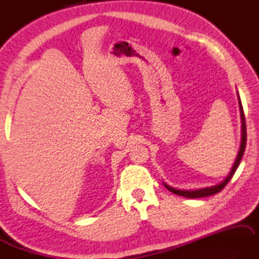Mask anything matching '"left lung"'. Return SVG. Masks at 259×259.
Returning <instances> with one entry per match:
<instances>
[{"instance_id":"obj_1","label":"left lung","mask_w":259,"mask_h":259,"mask_svg":"<svg viewBox=\"0 0 259 259\" xmlns=\"http://www.w3.org/2000/svg\"><path fill=\"white\" fill-rule=\"evenodd\" d=\"M238 94V93H237ZM238 100H239V109H240V116H241V143H240V149H239L238 155L236 157V161L233 163V166L231 168V171L228 175V177L224 179V180L219 183L216 186H211L208 188H203V189H196V190H181V189H176V188H172L170 186H167L166 183H164V186L167 190H170L171 192L179 196L182 197H187V198H201V197H207L215 195L220 192L223 188L228 185V182L231 180V178L233 177L234 172L237 171V168L239 166V164L241 162L242 155L244 153V148H246V142H247V130H246V119H244V113H243V109H242V104L240 101V96L238 94Z\"/></svg>"}]
</instances>
